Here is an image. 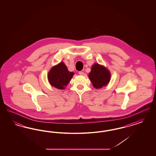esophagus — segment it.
I'll return each mask as SVG.
<instances>
[{
    "label": "esophagus",
    "mask_w": 156,
    "mask_h": 156,
    "mask_svg": "<svg viewBox=\"0 0 156 156\" xmlns=\"http://www.w3.org/2000/svg\"><path fill=\"white\" fill-rule=\"evenodd\" d=\"M78 74L80 75H84V73H83V72H82V71H80V72L78 73Z\"/></svg>",
    "instance_id": "obj_1"
}]
</instances>
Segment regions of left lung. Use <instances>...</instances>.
<instances>
[{
    "instance_id": "8db88e82",
    "label": "left lung",
    "mask_w": 156,
    "mask_h": 156,
    "mask_svg": "<svg viewBox=\"0 0 156 156\" xmlns=\"http://www.w3.org/2000/svg\"><path fill=\"white\" fill-rule=\"evenodd\" d=\"M88 76L93 87L96 89H100L109 83L111 74L109 70L105 66L95 63L92 66Z\"/></svg>"
}]
</instances>
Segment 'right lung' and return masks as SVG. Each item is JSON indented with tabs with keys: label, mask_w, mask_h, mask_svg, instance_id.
Masks as SVG:
<instances>
[{
	"label": "right lung",
	"mask_w": 156,
	"mask_h": 156,
	"mask_svg": "<svg viewBox=\"0 0 156 156\" xmlns=\"http://www.w3.org/2000/svg\"><path fill=\"white\" fill-rule=\"evenodd\" d=\"M74 72L68 70L67 66L63 62L55 65L49 71L47 78L50 84L58 89H64L67 84L71 80Z\"/></svg>",
	"instance_id": "add662e5"
}]
</instances>
